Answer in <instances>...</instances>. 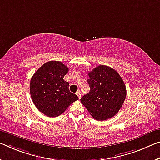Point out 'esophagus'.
I'll return each instance as SVG.
<instances>
[{
	"label": "esophagus",
	"instance_id": "34e87169",
	"mask_svg": "<svg viewBox=\"0 0 160 160\" xmlns=\"http://www.w3.org/2000/svg\"><path fill=\"white\" fill-rule=\"evenodd\" d=\"M76 95H78V98L79 99H80V98H81V92L79 90V91H78L77 92H76Z\"/></svg>",
	"mask_w": 160,
	"mask_h": 160
}]
</instances>
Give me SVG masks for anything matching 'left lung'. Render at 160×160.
<instances>
[{
  "mask_svg": "<svg viewBox=\"0 0 160 160\" xmlns=\"http://www.w3.org/2000/svg\"><path fill=\"white\" fill-rule=\"evenodd\" d=\"M90 90L80 99L93 118L103 121L112 118L122 106L127 90L120 75L113 68L99 65L88 73Z\"/></svg>",
  "mask_w": 160,
  "mask_h": 160,
  "instance_id": "8db88e82",
  "label": "left lung"
}]
</instances>
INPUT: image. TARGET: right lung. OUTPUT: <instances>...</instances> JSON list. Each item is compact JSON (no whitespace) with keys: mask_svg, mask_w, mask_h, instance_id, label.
I'll use <instances>...</instances> for the list:
<instances>
[{"mask_svg":"<svg viewBox=\"0 0 160 160\" xmlns=\"http://www.w3.org/2000/svg\"><path fill=\"white\" fill-rule=\"evenodd\" d=\"M69 68L60 61L45 62L30 80V92L38 110L54 118L61 115L78 97L69 90V82L63 80Z\"/></svg>","mask_w":160,"mask_h":160,"instance_id":"add662e5","label":"right lung"}]
</instances>
